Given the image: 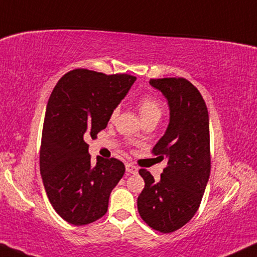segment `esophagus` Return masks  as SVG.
<instances>
[{
  "instance_id": "34e87169",
  "label": "esophagus",
  "mask_w": 257,
  "mask_h": 257,
  "mask_svg": "<svg viewBox=\"0 0 257 257\" xmlns=\"http://www.w3.org/2000/svg\"><path fill=\"white\" fill-rule=\"evenodd\" d=\"M126 172L127 173H131V174H137L138 173V167L135 166V165L132 164H126Z\"/></svg>"
}]
</instances>
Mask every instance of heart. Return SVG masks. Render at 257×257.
Wrapping results in <instances>:
<instances>
[{"mask_svg": "<svg viewBox=\"0 0 257 257\" xmlns=\"http://www.w3.org/2000/svg\"><path fill=\"white\" fill-rule=\"evenodd\" d=\"M138 108L140 117H142L143 121L145 120H151V119H159L161 118V114H163V107L159 101L154 99L152 97H144L139 100L138 103ZM119 113V108L115 107L113 111L111 112L110 119L111 120H114L117 118Z\"/></svg>", "mask_w": 257, "mask_h": 257, "instance_id": "obj_1", "label": "heart"}]
</instances>
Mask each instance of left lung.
I'll return each mask as SVG.
<instances>
[{
	"instance_id": "left-lung-1",
	"label": "left lung",
	"mask_w": 257,
	"mask_h": 257,
	"mask_svg": "<svg viewBox=\"0 0 257 257\" xmlns=\"http://www.w3.org/2000/svg\"><path fill=\"white\" fill-rule=\"evenodd\" d=\"M170 107V124L153 147L167 166L156 181L139 170L145 188L138 196V212L153 229L172 233L185 226L199 209L210 173L209 117L199 90L185 78L151 79Z\"/></svg>"
}]
</instances>
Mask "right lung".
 Instances as JSON below:
<instances>
[{"label":"right lung","instance_id":"right-lung-1","mask_svg":"<svg viewBox=\"0 0 257 257\" xmlns=\"http://www.w3.org/2000/svg\"><path fill=\"white\" fill-rule=\"evenodd\" d=\"M137 78L76 69L58 80L45 111L40 168L48 199L62 219L75 226L107 212L108 198L125 173L120 160L91 164L86 139L96 138Z\"/></svg>","mask_w":257,"mask_h":257}]
</instances>
